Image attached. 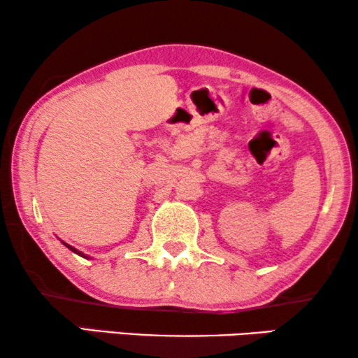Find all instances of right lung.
I'll return each mask as SVG.
<instances>
[{"instance_id":"obj_1","label":"right lung","mask_w":358,"mask_h":358,"mask_svg":"<svg viewBox=\"0 0 358 358\" xmlns=\"http://www.w3.org/2000/svg\"><path fill=\"white\" fill-rule=\"evenodd\" d=\"M62 243H63V241H62ZM63 244H65V246H66L68 249H70V251H71V252H75V254H78V256H81V257H85V259H90V256H86V254H85V252L78 251V249H76V248H73V246H70V244H66V243H63Z\"/></svg>"}]
</instances>
